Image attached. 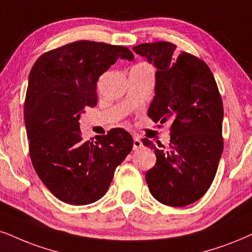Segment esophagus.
Listing matches in <instances>:
<instances>
[{
  "label": "esophagus",
  "mask_w": 252,
  "mask_h": 252,
  "mask_svg": "<svg viewBox=\"0 0 252 252\" xmlns=\"http://www.w3.org/2000/svg\"><path fill=\"white\" fill-rule=\"evenodd\" d=\"M142 146H143V143H142L141 139H139L138 137H136V136L133 137V146H132L133 150H138L139 148H142Z\"/></svg>",
  "instance_id": "esophagus-1"
}]
</instances>
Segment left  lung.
I'll list each match as a JSON object with an SVG mask.
<instances>
[{
	"instance_id": "8db88e82",
	"label": "left lung",
	"mask_w": 252,
	"mask_h": 252,
	"mask_svg": "<svg viewBox=\"0 0 252 252\" xmlns=\"http://www.w3.org/2000/svg\"><path fill=\"white\" fill-rule=\"evenodd\" d=\"M176 49L157 41L132 50L157 68L149 117L156 123L171 122L168 146L142 139L157 157L145 180L159 202L185 207L205 195L214 180L223 151V103L208 65Z\"/></svg>"
}]
</instances>
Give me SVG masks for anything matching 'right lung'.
Here are the masks:
<instances>
[{
    "label": "right lung",
    "mask_w": 252,
    "mask_h": 252,
    "mask_svg": "<svg viewBox=\"0 0 252 252\" xmlns=\"http://www.w3.org/2000/svg\"><path fill=\"white\" fill-rule=\"evenodd\" d=\"M128 47L78 40L41 55L29 75L24 121L34 171L51 193L69 205L97 201L133 141L122 128L84 141L80 115L97 103L96 82Z\"/></svg>",
    "instance_id": "right-lung-1"
}]
</instances>
